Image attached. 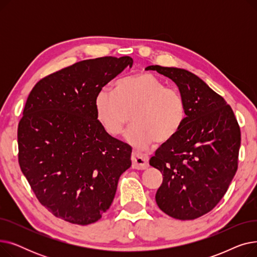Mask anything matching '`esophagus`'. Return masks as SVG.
I'll use <instances>...</instances> for the list:
<instances>
[{
  "instance_id": "esophagus-1",
  "label": "esophagus",
  "mask_w": 257,
  "mask_h": 257,
  "mask_svg": "<svg viewBox=\"0 0 257 257\" xmlns=\"http://www.w3.org/2000/svg\"><path fill=\"white\" fill-rule=\"evenodd\" d=\"M131 159H132V168L133 169L145 170L149 167V163H148V161H149V158H148V156L142 155L138 152H132Z\"/></svg>"
}]
</instances>
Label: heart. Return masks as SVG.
Returning <instances> with one entry per match:
<instances>
[{
	"mask_svg": "<svg viewBox=\"0 0 257 257\" xmlns=\"http://www.w3.org/2000/svg\"><path fill=\"white\" fill-rule=\"evenodd\" d=\"M94 109L104 131L114 138L123 133L132 113L134 125L126 140L141 150L154 142L172 141L186 117V104L180 90L166 86L163 80L149 73L121 78L113 90L102 88L94 100Z\"/></svg>",
	"mask_w": 257,
	"mask_h": 257,
	"instance_id": "1",
	"label": "heart"
}]
</instances>
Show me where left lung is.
<instances>
[{
  "instance_id": "8db88e82",
  "label": "left lung",
  "mask_w": 257,
  "mask_h": 257,
  "mask_svg": "<svg viewBox=\"0 0 257 257\" xmlns=\"http://www.w3.org/2000/svg\"><path fill=\"white\" fill-rule=\"evenodd\" d=\"M146 70L172 79L186 104L182 128L149 161L164 176L156 203L174 219L195 220L217 206L237 171V119L230 105L195 74L160 65Z\"/></svg>"
}]
</instances>
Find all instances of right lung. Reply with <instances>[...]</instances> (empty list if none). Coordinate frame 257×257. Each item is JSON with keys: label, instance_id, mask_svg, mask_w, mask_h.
Here are the masks:
<instances>
[{"label": "right lung", "instance_id": "1", "mask_svg": "<svg viewBox=\"0 0 257 257\" xmlns=\"http://www.w3.org/2000/svg\"><path fill=\"white\" fill-rule=\"evenodd\" d=\"M132 63L129 56L79 61L40 79L29 93L18 127L19 164L40 204L57 218L78 225L100 220L131 166V147L104 131L94 100Z\"/></svg>", "mask_w": 257, "mask_h": 257}]
</instances>
